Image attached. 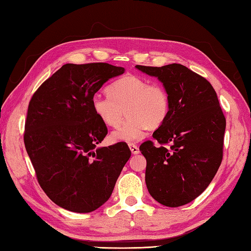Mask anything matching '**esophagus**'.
<instances>
[{
    "label": "esophagus",
    "mask_w": 251,
    "mask_h": 251,
    "mask_svg": "<svg viewBox=\"0 0 251 251\" xmlns=\"http://www.w3.org/2000/svg\"><path fill=\"white\" fill-rule=\"evenodd\" d=\"M128 147H129V149H130V151H131V153L132 154H138L139 153L140 151H139V148L137 147V145H135V143H129L128 145Z\"/></svg>",
    "instance_id": "1"
}]
</instances>
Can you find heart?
Listing matches in <instances>:
<instances>
[{
	"mask_svg": "<svg viewBox=\"0 0 251 251\" xmlns=\"http://www.w3.org/2000/svg\"><path fill=\"white\" fill-rule=\"evenodd\" d=\"M108 94L95 95L92 108L96 116L109 127H117L125 114L129 115L124 125L112 134L115 140H139L148 127L157 128L169 114L167 89L162 84L150 83L142 76L125 74L109 85Z\"/></svg>",
	"mask_w": 251,
	"mask_h": 251,
	"instance_id": "heart-1",
	"label": "heart"
}]
</instances>
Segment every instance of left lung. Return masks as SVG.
<instances>
[{"label":"left lung","mask_w":251,"mask_h":251,"mask_svg":"<svg viewBox=\"0 0 251 251\" xmlns=\"http://www.w3.org/2000/svg\"><path fill=\"white\" fill-rule=\"evenodd\" d=\"M158 77L167 89L170 111L140 151L147 159L146 183L154 200L167 207L188 204L201 195L223 157L226 116L211 84L179 63L136 66Z\"/></svg>","instance_id":"left-lung-1"}]
</instances>
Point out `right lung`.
<instances>
[{
    "label": "right lung",
    "instance_id": "right-lung-1",
    "mask_svg": "<svg viewBox=\"0 0 251 251\" xmlns=\"http://www.w3.org/2000/svg\"><path fill=\"white\" fill-rule=\"evenodd\" d=\"M124 68L103 62L67 63L29 102L24 141L37 182L50 199L74 212H90L110 199L131 152L125 142L103 148L108 128L92 98Z\"/></svg>",
    "mask_w": 251,
    "mask_h": 251
}]
</instances>
